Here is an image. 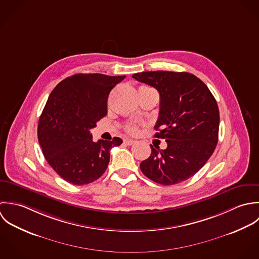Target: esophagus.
Masks as SVG:
<instances>
[{
    "mask_svg": "<svg viewBox=\"0 0 259 259\" xmlns=\"http://www.w3.org/2000/svg\"><path fill=\"white\" fill-rule=\"evenodd\" d=\"M124 143L127 145H133L136 143V141L133 139H124Z\"/></svg>",
    "mask_w": 259,
    "mask_h": 259,
    "instance_id": "esophagus-1",
    "label": "esophagus"
}]
</instances>
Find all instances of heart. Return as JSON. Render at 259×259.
<instances>
[{"instance_id": "heart-1", "label": "heart", "mask_w": 259, "mask_h": 259, "mask_svg": "<svg viewBox=\"0 0 259 259\" xmlns=\"http://www.w3.org/2000/svg\"><path fill=\"white\" fill-rule=\"evenodd\" d=\"M127 131L131 134H136L138 132V127L136 125H128L127 126Z\"/></svg>"}]
</instances>
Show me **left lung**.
<instances>
[{"label": "left lung", "mask_w": 259, "mask_h": 259, "mask_svg": "<svg viewBox=\"0 0 259 259\" xmlns=\"http://www.w3.org/2000/svg\"><path fill=\"white\" fill-rule=\"evenodd\" d=\"M154 87L160 95V111L154 135L167 142L140 164L143 174L163 185L192 177L212 155L218 142L219 110L206 85L187 72L153 71L132 76Z\"/></svg>", "instance_id": "obj_1"}]
</instances>
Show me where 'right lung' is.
<instances>
[{
    "mask_svg": "<svg viewBox=\"0 0 259 259\" xmlns=\"http://www.w3.org/2000/svg\"><path fill=\"white\" fill-rule=\"evenodd\" d=\"M125 76L76 74L61 81L50 94L38 124L44 157L55 172L74 185L89 184L103 175L110 149L122 139L93 141L90 130L107 115L111 90Z\"/></svg>",
    "mask_w": 259,
    "mask_h": 259,
    "instance_id": "add662e5",
    "label": "right lung"
}]
</instances>
